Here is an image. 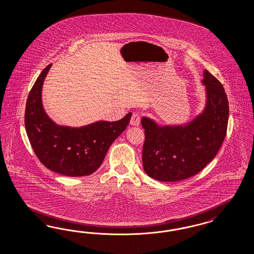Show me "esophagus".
<instances>
[{
    "instance_id": "esophagus-1",
    "label": "esophagus",
    "mask_w": 254,
    "mask_h": 254,
    "mask_svg": "<svg viewBox=\"0 0 254 254\" xmlns=\"http://www.w3.org/2000/svg\"><path fill=\"white\" fill-rule=\"evenodd\" d=\"M140 123V116L138 114H133L131 116L130 125L132 126H138Z\"/></svg>"
}]
</instances>
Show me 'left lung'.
Returning <instances> with one entry per match:
<instances>
[{"instance_id":"left-lung-1","label":"left lung","mask_w":254,"mask_h":254,"mask_svg":"<svg viewBox=\"0 0 254 254\" xmlns=\"http://www.w3.org/2000/svg\"><path fill=\"white\" fill-rule=\"evenodd\" d=\"M206 105L202 113L184 125L159 126L143 116L145 140L142 165L149 177L178 182L192 177L216 156L226 135L229 106L220 81L205 69Z\"/></svg>"}]
</instances>
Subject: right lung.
Here are the masks:
<instances>
[{
	"mask_svg": "<svg viewBox=\"0 0 254 254\" xmlns=\"http://www.w3.org/2000/svg\"><path fill=\"white\" fill-rule=\"evenodd\" d=\"M51 66L43 69L27 100L25 127L28 138L47 169L68 177L90 175L100 168L111 144L127 128L132 114L115 122L97 121L80 127L55 123L42 101L44 81Z\"/></svg>",
	"mask_w": 254,
	"mask_h": 254,
	"instance_id": "1",
	"label": "right lung"
}]
</instances>
